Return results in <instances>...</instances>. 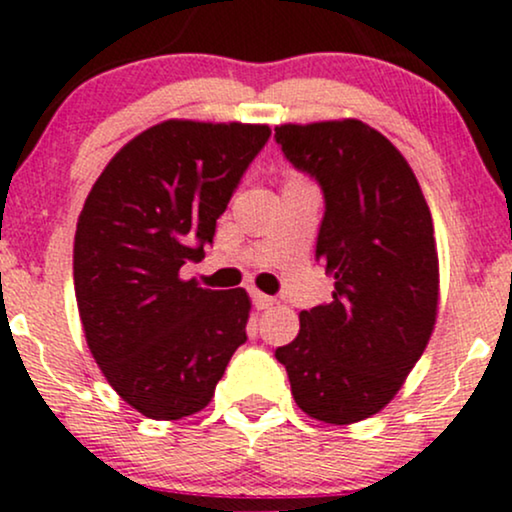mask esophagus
<instances>
[{
  "mask_svg": "<svg viewBox=\"0 0 512 512\" xmlns=\"http://www.w3.org/2000/svg\"><path fill=\"white\" fill-rule=\"evenodd\" d=\"M250 298H252V303H255L257 310H267L269 305H274V298L267 296V293H262V291H250Z\"/></svg>",
  "mask_w": 512,
  "mask_h": 512,
  "instance_id": "1",
  "label": "esophagus"
}]
</instances>
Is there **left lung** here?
Here are the masks:
<instances>
[{
	"label": "left lung",
	"instance_id": "8db88e82",
	"mask_svg": "<svg viewBox=\"0 0 512 512\" xmlns=\"http://www.w3.org/2000/svg\"><path fill=\"white\" fill-rule=\"evenodd\" d=\"M276 144L325 199L315 260L334 274L327 305L274 351L305 414L344 426L397 395L438 310L433 219L409 163L358 120L281 125Z\"/></svg>",
	"mask_w": 512,
	"mask_h": 512
}]
</instances>
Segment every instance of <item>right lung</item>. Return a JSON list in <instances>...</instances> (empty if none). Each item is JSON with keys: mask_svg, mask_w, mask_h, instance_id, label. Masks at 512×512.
I'll use <instances>...</instances> for the list:
<instances>
[{"mask_svg": "<svg viewBox=\"0 0 512 512\" xmlns=\"http://www.w3.org/2000/svg\"><path fill=\"white\" fill-rule=\"evenodd\" d=\"M267 125L168 120L117 151L88 192L74 238V291L88 349L113 390L156 421L214 397L248 342L245 289L182 281L269 142Z\"/></svg>", "mask_w": 512, "mask_h": 512, "instance_id": "right-lung-1", "label": "right lung"}]
</instances>
